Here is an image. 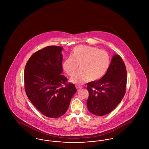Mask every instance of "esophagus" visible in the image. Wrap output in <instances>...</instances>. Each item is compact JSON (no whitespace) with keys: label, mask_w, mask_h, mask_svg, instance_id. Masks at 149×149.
Segmentation results:
<instances>
[{"label":"esophagus","mask_w":149,"mask_h":149,"mask_svg":"<svg viewBox=\"0 0 149 149\" xmlns=\"http://www.w3.org/2000/svg\"><path fill=\"white\" fill-rule=\"evenodd\" d=\"M76 88L77 89L78 91H79V89H80L81 88H82V86H80V85H76Z\"/></svg>","instance_id":"1"}]
</instances>
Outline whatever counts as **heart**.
I'll return each instance as SVG.
<instances>
[{
    "label": "heart",
    "instance_id": "1",
    "mask_svg": "<svg viewBox=\"0 0 149 149\" xmlns=\"http://www.w3.org/2000/svg\"><path fill=\"white\" fill-rule=\"evenodd\" d=\"M111 64L110 57L106 51L86 45H79L63 63L65 72L72 75L79 65V70L70 79L75 84H81L88 79L97 81L103 78L108 70Z\"/></svg>",
    "mask_w": 149,
    "mask_h": 149
}]
</instances>
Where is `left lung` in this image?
Instances as JSON below:
<instances>
[{"label": "left lung", "mask_w": 149, "mask_h": 149, "mask_svg": "<svg viewBox=\"0 0 149 149\" xmlns=\"http://www.w3.org/2000/svg\"><path fill=\"white\" fill-rule=\"evenodd\" d=\"M126 83L125 65L121 57L115 54L105 75L97 81L87 84L89 97L86 105L88 111L98 116L111 112L123 99Z\"/></svg>", "instance_id": "1"}]
</instances>
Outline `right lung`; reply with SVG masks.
<instances>
[{"instance_id": "1", "label": "right lung", "mask_w": 149, "mask_h": 149, "mask_svg": "<svg viewBox=\"0 0 149 149\" xmlns=\"http://www.w3.org/2000/svg\"><path fill=\"white\" fill-rule=\"evenodd\" d=\"M63 49L50 46L38 50L29 58L24 69L25 91L29 99L49 118H58L65 113L77 92L74 84H67V78L61 75Z\"/></svg>"}]
</instances>
